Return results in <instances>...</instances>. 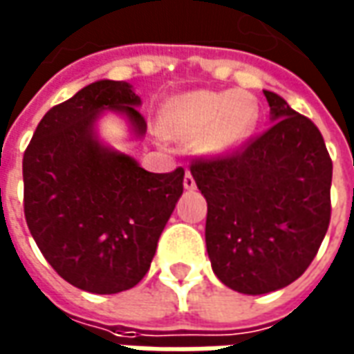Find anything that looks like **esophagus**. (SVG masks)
Listing matches in <instances>:
<instances>
[{
  "mask_svg": "<svg viewBox=\"0 0 354 354\" xmlns=\"http://www.w3.org/2000/svg\"><path fill=\"white\" fill-rule=\"evenodd\" d=\"M184 187H186V189H196V180H194L189 170H187L186 176H184Z\"/></svg>",
  "mask_w": 354,
  "mask_h": 354,
  "instance_id": "obj_1",
  "label": "esophagus"
}]
</instances>
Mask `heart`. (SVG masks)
Returning a JSON list of instances; mask_svg holds the SVG:
<instances>
[{
  "label": "heart",
  "instance_id": "heart-1",
  "mask_svg": "<svg viewBox=\"0 0 354 354\" xmlns=\"http://www.w3.org/2000/svg\"><path fill=\"white\" fill-rule=\"evenodd\" d=\"M256 118V102L246 93L194 91L168 102L162 129L178 141L199 139V147L209 155H225L246 141Z\"/></svg>",
  "mask_w": 354,
  "mask_h": 354
}]
</instances>
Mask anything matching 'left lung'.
I'll list each match as a JSON object with an SVG mask.
<instances>
[{
	"mask_svg": "<svg viewBox=\"0 0 354 354\" xmlns=\"http://www.w3.org/2000/svg\"><path fill=\"white\" fill-rule=\"evenodd\" d=\"M273 124L225 157L196 158L207 199L205 244L215 275L242 295L297 281L318 254L331 217V174L314 122L263 91Z\"/></svg>",
	"mask_w": 354,
	"mask_h": 354,
	"instance_id": "8db88e82",
	"label": "left lung"
}]
</instances>
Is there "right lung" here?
<instances>
[{"label": "right lung", "mask_w": 354, "mask_h": 354, "mask_svg": "<svg viewBox=\"0 0 354 354\" xmlns=\"http://www.w3.org/2000/svg\"><path fill=\"white\" fill-rule=\"evenodd\" d=\"M139 104L126 81L91 83L46 112L23 157L28 230L57 275L86 292L116 295L145 277L184 192L182 167L147 172L98 141L104 110L145 136Z\"/></svg>", "instance_id": "right-lung-1"}]
</instances>
